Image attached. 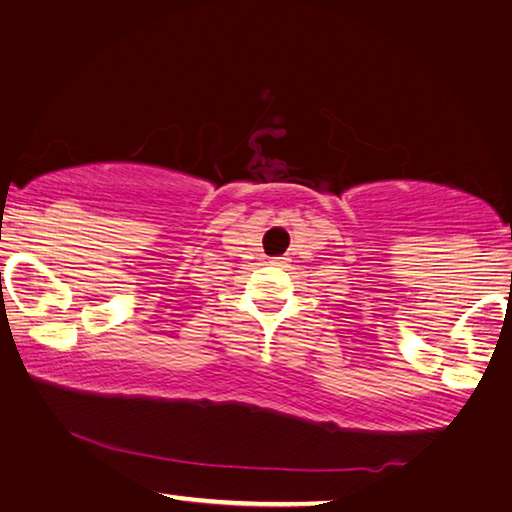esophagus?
<instances>
[{"label": "esophagus", "mask_w": 512, "mask_h": 512, "mask_svg": "<svg viewBox=\"0 0 512 512\" xmlns=\"http://www.w3.org/2000/svg\"><path fill=\"white\" fill-rule=\"evenodd\" d=\"M274 267H288V263H290V258H285V256H281V258H272L270 261Z\"/></svg>", "instance_id": "esophagus-1"}]
</instances>
